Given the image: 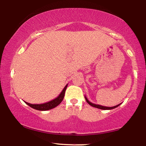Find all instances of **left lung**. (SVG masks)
I'll return each instance as SVG.
<instances>
[{
  "instance_id": "1",
  "label": "left lung",
  "mask_w": 146,
  "mask_h": 146,
  "mask_svg": "<svg viewBox=\"0 0 146 146\" xmlns=\"http://www.w3.org/2000/svg\"><path fill=\"white\" fill-rule=\"evenodd\" d=\"M85 98H86V102H87L90 106H93V107H94V108H98V109H100V110H113V109L117 108L118 106L120 105V104H118V105H117V106H113V107H106V106H101V105L95 104H93V103H92V102H90V101L88 100V99L87 98V97H86V96H85Z\"/></svg>"
}]
</instances>
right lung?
<instances>
[{
    "label": "right lung",
    "instance_id": "right-lung-1",
    "mask_svg": "<svg viewBox=\"0 0 146 146\" xmlns=\"http://www.w3.org/2000/svg\"><path fill=\"white\" fill-rule=\"evenodd\" d=\"M67 87H68V84H66V86L63 89V90L62 91V92L60 93V95H59L57 97L55 98V99L49 101L48 102L40 104H32L26 102L25 101H24V102H25V103L27 105H28L29 106H30L31 108L36 110L47 111V110H51V109L55 108L58 105L60 104L62 101L64 97V95H65V91L66 90Z\"/></svg>",
    "mask_w": 146,
    "mask_h": 146
}]
</instances>
